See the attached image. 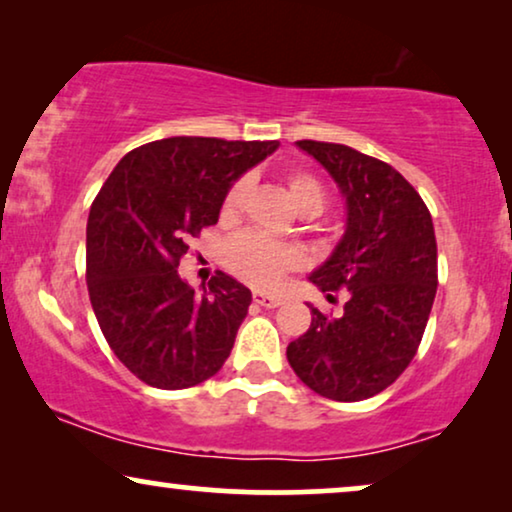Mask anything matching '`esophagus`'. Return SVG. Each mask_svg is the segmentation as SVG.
Returning <instances> with one entry per match:
<instances>
[{
    "label": "esophagus",
    "mask_w": 512,
    "mask_h": 512,
    "mask_svg": "<svg viewBox=\"0 0 512 512\" xmlns=\"http://www.w3.org/2000/svg\"><path fill=\"white\" fill-rule=\"evenodd\" d=\"M252 299H255V304L267 306V309H276L278 304H283V297L271 295V292H255V295H252Z\"/></svg>",
    "instance_id": "esophagus-1"
}]
</instances>
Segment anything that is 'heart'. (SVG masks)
<instances>
[{
	"label": "heart",
	"instance_id": "b5f03b06",
	"mask_svg": "<svg viewBox=\"0 0 512 512\" xmlns=\"http://www.w3.org/2000/svg\"><path fill=\"white\" fill-rule=\"evenodd\" d=\"M290 199L304 215H318L325 206V187L316 175L306 170H290L285 175ZM245 194H248V177H236L227 187L220 203L222 220H234L241 213ZM222 262L231 274L255 288H271L285 274L302 267L304 257L295 245L271 241L257 231H243L224 245Z\"/></svg>",
	"mask_w": 512,
	"mask_h": 512
}]
</instances>
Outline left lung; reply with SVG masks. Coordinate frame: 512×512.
<instances>
[{
    "label": "left lung",
    "mask_w": 512,
    "mask_h": 512,
    "mask_svg": "<svg viewBox=\"0 0 512 512\" xmlns=\"http://www.w3.org/2000/svg\"><path fill=\"white\" fill-rule=\"evenodd\" d=\"M346 196V234L311 281L342 316L311 306V325L290 342L288 363L311 391L358 403L407 370L424 337L438 290V243L417 189L388 163L335 142L299 140Z\"/></svg>",
    "instance_id": "obj_1"
}]
</instances>
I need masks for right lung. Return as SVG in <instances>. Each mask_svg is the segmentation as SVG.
<instances>
[{
    "label": "right lung",
    "instance_id": "1",
    "mask_svg": "<svg viewBox=\"0 0 512 512\" xmlns=\"http://www.w3.org/2000/svg\"><path fill=\"white\" fill-rule=\"evenodd\" d=\"M274 140L166 138L135 147L95 196L86 285L109 349L154 388H189L220 372L252 302L215 271L203 295L177 274L187 238L217 224L227 187L274 152Z\"/></svg>",
    "mask_w": 512,
    "mask_h": 512
}]
</instances>
